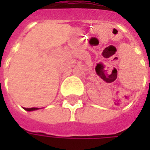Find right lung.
Wrapping results in <instances>:
<instances>
[{
  "instance_id": "add662e5",
  "label": "right lung",
  "mask_w": 150,
  "mask_h": 150,
  "mask_svg": "<svg viewBox=\"0 0 150 150\" xmlns=\"http://www.w3.org/2000/svg\"><path fill=\"white\" fill-rule=\"evenodd\" d=\"M25 110L28 111V112H31V111H35V110H38L39 108H23Z\"/></svg>"
}]
</instances>
